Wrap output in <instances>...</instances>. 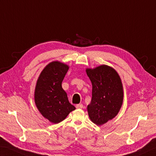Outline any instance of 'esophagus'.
<instances>
[{"mask_svg":"<svg viewBox=\"0 0 156 156\" xmlns=\"http://www.w3.org/2000/svg\"><path fill=\"white\" fill-rule=\"evenodd\" d=\"M76 108L77 109H81V108H83V105L82 104H77L76 105Z\"/></svg>","mask_w":156,"mask_h":156,"instance_id":"1","label":"esophagus"}]
</instances>
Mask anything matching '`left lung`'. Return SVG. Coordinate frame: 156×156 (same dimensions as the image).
Listing matches in <instances>:
<instances>
[{"instance_id": "left-lung-1", "label": "left lung", "mask_w": 156, "mask_h": 156, "mask_svg": "<svg viewBox=\"0 0 156 156\" xmlns=\"http://www.w3.org/2000/svg\"><path fill=\"white\" fill-rule=\"evenodd\" d=\"M92 83V99L87 106L90 120L101 126L118 115L122 105L124 89L118 73L112 67L101 65L87 68Z\"/></svg>"}]
</instances>
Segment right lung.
<instances>
[{"instance_id":"1","label":"right lung","mask_w":156,"mask_h":156,"mask_svg":"<svg viewBox=\"0 0 156 156\" xmlns=\"http://www.w3.org/2000/svg\"><path fill=\"white\" fill-rule=\"evenodd\" d=\"M68 69L67 64L53 61L44 67L36 82L34 94L36 106L42 116L51 123L61 122L76 109L62 86Z\"/></svg>"}]
</instances>
